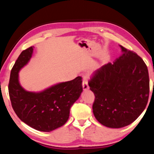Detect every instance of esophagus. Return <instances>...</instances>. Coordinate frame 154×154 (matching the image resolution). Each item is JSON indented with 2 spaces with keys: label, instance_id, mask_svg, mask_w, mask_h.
Instances as JSON below:
<instances>
[{
  "label": "esophagus",
  "instance_id": "34e87169",
  "mask_svg": "<svg viewBox=\"0 0 154 154\" xmlns=\"http://www.w3.org/2000/svg\"><path fill=\"white\" fill-rule=\"evenodd\" d=\"M82 87H83V90L84 91H86L88 89H89V86H88V83L86 82V81H83L82 82Z\"/></svg>",
  "mask_w": 154,
  "mask_h": 154
}]
</instances>
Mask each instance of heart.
<instances>
[{"instance_id": "b5f03b06", "label": "heart", "mask_w": 154, "mask_h": 154, "mask_svg": "<svg viewBox=\"0 0 154 154\" xmlns=\"http://www.w3.org/2000/svg\"><path fill=\"white\" fill-rule=\"evenodd\" d=\"M94 71H93V72H92V73H91V75H92V74L94 73Z\"/></svg>"}]
</instances>
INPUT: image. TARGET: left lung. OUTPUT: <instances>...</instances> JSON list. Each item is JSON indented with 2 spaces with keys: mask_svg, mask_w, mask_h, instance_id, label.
I'll return each instance as SVG.
<instances>
[{
  "mask_svg": "<svg viewBox=\"0 0 154 154\" xmlns=\"http://www.w3.org/2000/svg\"><path fill=\"white\" fill-rule=\"evenodd\" d=\"M119 47L122 55L113 64L98 69L88 83L95 96L94 117L111 128H120L136 120L146 107L149 93L144 61L134 52Z\"/></svg>",
  "mask_w": 154,
  "mask_h": 154,
  "instance_id": "1",
  "label": "left lung"
}]
</instances>
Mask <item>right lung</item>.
<instances>
[{
    "instance_id": "add662e5",
    "label": "right lung",
    "mask_w": 154,
    "mask_h": 154,
    "mask_svg": "<svg viewBox=\"0 0 154 154\" xmlns=\"http://www.w3.org/2000/svg\"><path fill=\"white\" fill-rule=\"evenodd\" d=\"M34 47L23 51L12 68L9 94L18 118L32 128L51 132L61 127L69 118L70 109L83 92L82 77L60 82L39 92H30L21 85L19 72L32 58Z\"/></svg>"
}]
</instances>
